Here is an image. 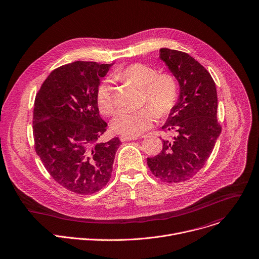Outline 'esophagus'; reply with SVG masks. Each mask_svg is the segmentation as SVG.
Wrapping results in <instances>:
<instances>
[{
  "label": "esophagus",
  "instance_id": "34e87169",
  "mask_svg": "<svg viewBox=\"0 0 259 259\" xmlns=\"http://www.w3.org/2000/svg\"><path fill=\"white\" fill-rule=\"evenodd\" d=\"M138 138H141V137H138V136H125V135H122L120 137V140L122 142H125V141H131V140H136Z\"/></svg>",
  "mask_w": 259,
  "mask_h": 259
}]
</instances>
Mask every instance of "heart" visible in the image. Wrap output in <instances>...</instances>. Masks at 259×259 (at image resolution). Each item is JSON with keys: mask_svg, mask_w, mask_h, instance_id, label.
I'll use <instances>...</instances> for the list:
<instances>
[{"mask_svg": "<svg viewBox=\"0 0 259 259\" xmlns=\"http://www.w3.org/2000/svg\"><path fill=\"white\" fill-rule=\"evenodd\" d=\"M113 77L130 81L143 88V103L149 105L135 111H122L113 120L112 126L117 133L125 136H138L153 126L157 119L167 115L176 104L178 84L169 73H158L151 66L135 63L117 70ZM100 111L107 116L113 115L117 108L114 89L110 80H104L97 91Z\"/></svg>", "mask_w": 259, "mask_h": 259, "instance_id": "b5f03b06", "label": "heart"}]
</instances>
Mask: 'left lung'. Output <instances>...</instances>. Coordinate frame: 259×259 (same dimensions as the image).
<instances>
[{
  "label": "left lung",
  "instance_id": "8db88e82",
  "mask_svg": "<svg viewBox=\"0 0 259 259\" xmlns=\"http://www.w3.org/2000/svg\"><path fill=\"white\" fill-rule=\"evenodd\" d=\"M159 59L179 83L178 101L161 127L176 135L162 140L161 151L147 157V164L162 182L179 183L203 167L221 134L218 95L208 71L188 54L162 48Z\"/></svg>",
  "mask_w": 259,
  "mask_h": 259
}]
</instances>
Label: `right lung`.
I'll return each instance as SVG.
<instances>
[{
	"label": "right lung",
	"instance_id": "1",
	"mask_svg": "<svg viewBox=\"0 0 259 259\" xmlns=\"http://www.w3.org/2000/svg\"><path fill=\"white\" fill-rule=\"evenodd\" d=\"M113 65L77 61L59 67L35 98V151L53 179L78 194L107 185L121 144L118 137L98 142L108 124L100 116L97 91Z\"/></svg>",
	"mask_w": 259,
	"mask_h": 259
}]
</instances>
